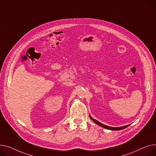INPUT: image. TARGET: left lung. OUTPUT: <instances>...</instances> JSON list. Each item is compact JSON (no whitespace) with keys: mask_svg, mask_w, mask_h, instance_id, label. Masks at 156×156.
<instances>
[{"mask_svg":"<svg viewBox=\"0 0 156 156\" xmlns=\"http://www.w3.org/2000/svg\"><path fill=\"white\" fill-rule=\"evenodd\" d=\"M89 117L94 122H95L97 125L102 126L103 128H105V129H108V130H122V129H125V128L129 126L130 125H125V126H120V127H112V126H107V125H105L101 123H100L99 122H98V120H95V119H94L93 118L91 117L90 115H89Z\"/></svg>","mask_w":156,"mask_h":156,"instance_id":"left-lung-1","label":"left lung"}]
</instances>
